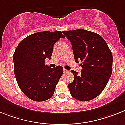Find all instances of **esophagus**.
Returning <instances> with one entry per match:
<instances>
[{
  "mask_svg": "<svg viewBox=\"0 0 125 125\" xmlns=\"http://www.w3.org/2000/svg\"><path fill=\"white\" fill-rule=\"evenodd\" d=\"M63 72H65H65H69V70H66V69H63Z\"/></svg>",
  "mask_w": 125,
  "mask_h": 125,
  "instance_id": "esophagus-1",
  "label": "esophagus"
}]
</instances>
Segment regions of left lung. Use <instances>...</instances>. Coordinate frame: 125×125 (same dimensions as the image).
<instances>
[{
  "label": "left lung",
  "mask_w": 125,
  "mask_h": 125,
  "mask_svg": "<svg viewBox=\"0 0 125 125\" xmlns=\"http://www.w3.org/2000/svg\"><path fill=\"white\" fill-rule=\"evenodd\" d=\"M62 32L72 43L75 62H82L81 73L71 70L74 79L69 84L70 94L81 101L92 100L103 92L111 75L112 53L95 32L81 29Z\"/></svg>",
  "instance_id": "1"
}]
</instances>
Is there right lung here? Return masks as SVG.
Returning <instances> with one entry per match:
<instances>
[{
    "label": "right lung",
    "mask_w": 125,
    "mask_h": 125,
    "mask_svg": "<svg viewBox=\"0 0 125 125\" xmlns=\"http://www.w3.org/2000/svg\"><path fill=\"white\" fill-rule=\"evenodd\" d=\"M65 37L61 31L36 32L21 41L13 55L14 71L17 84L28 98L44 101L52 97L63 73L61 66L44 65L52 57L53 45Z\"/></svg>",
    "instance_id": "1"
}]
</instances>
